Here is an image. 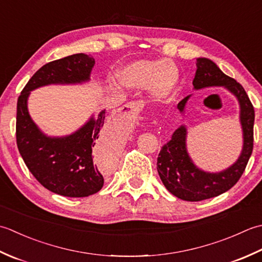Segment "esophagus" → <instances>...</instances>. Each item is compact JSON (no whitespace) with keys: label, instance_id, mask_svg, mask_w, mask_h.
Segmentation results:
<instances>
[{"label":"esophagus","instance_id":"34e87169","mask_svg":"<svg viewBox=\"0 0 262 262\" xmlns=\"http://www.w3.org/2000/svg\"><path fill=\"white\" fill-rule=\"evenodd\" d=\"M125 110L127 111V113H130L132 115H137L138 114V106L136 103H129L125 105Z\"/></svg>","mask_w":262,"mask_h":262}]
</instances>
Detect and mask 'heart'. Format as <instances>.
<instances>
[{"label": "heart", "mask_w": 262, "mask_h": 262, "mask_svg": "<svg viewBox=\"0 0 262 262\" xmlns=\"http://www.w3.org/2000/svg\"><path fill=\"white\" fill-rule=\"evenodd\" d=\"M117 82L127 89H149L154 97L168 98L179 82V71L172 62L164 60H137L116 72Z\"/></svg>", "instance_id": "1"}]
</instances>
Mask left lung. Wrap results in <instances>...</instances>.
<instances>
[{"label":"left lung","instance_id":"1","mask_svg":"<svg viewBox=\"0 0 262 262\" xmlns=\"http://www.w3.org/2000/svg\"><path fill=\"white\" fill-rule=\"evenodd\" d=\"M193 89L224 87L235 96L239 106V123L242 127L243 146L236 162L231 166L211 173L199 168L192 161L186 148L188 129L185 124L178 127L172 139L162 147L157 158V170L163 184L170 193L185 201H201L217 196L236 184L243 174L253 149L254 110L244 88L236 80L226 76L209 58H196ZM191 95L178 105L184 114Z\"/></svg>","mask_w":262,"mask_h":262}]
</instances>
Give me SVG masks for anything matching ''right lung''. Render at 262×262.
I'll return each mask as SVG.
<instances>
[{
	"instance_id": "1",
	"label": "right lung",
	"mask_w": 262,
	"mask_h": 262,
	"mask_svg": "<svg viewBox=\"0 0 262 262\" xmlns=\"http://www.w3.org/2000/svg\"><path fill=\"white\" fill-rule=\"evenodd\" d=\"M95 58L78 53L45 64L30 78L17 103V145L27 167L38 182L56 194L82 198L98 192L104 185V173L113 156L108 135L101 132L105 111L99 112L77 131L63 137L42 132L31 119L28 98L33 90L51 84H82L90 80ZM101 149L103 165L96 164L92 154Z\"/></svg>"
}]
</instances>
